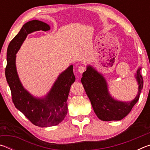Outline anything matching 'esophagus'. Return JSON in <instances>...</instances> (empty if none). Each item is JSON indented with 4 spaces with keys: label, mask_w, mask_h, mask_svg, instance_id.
<instances>
[{
    "label": "esophagus",
    "mask_w": 150,
    "mask_h": 150,
    "mask_svg": "<svg viewBox=\"0 0 150 150\" xmlns=\"http://www.w3.org/2000/svg\"><path fill=\"white\" fill-rule=\"evenodd\" d=\"M85 70H86V67H85L84 65H80L79 67H78V71H79V72L81 73H82L84 72Z\"/></svg>",
    "instance_id": "34e87169"
}]
</instances>
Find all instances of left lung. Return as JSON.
Masks as SVG:
<instances>
[{
  "label": "left lung",
  "mask_w": 150,
  "mask_h": 150,
  "mask_svg": "<svg viewBox=\"0 0 150 150\" xmlns=\"http://www.w3.org/2000/svg\"><path fill=\"white\" fill-rule=\"evenodd\" d=\"M140 68L137 71L136 79L139 85L138 95L131 102L114 100L108 92L106 82L102 75L88 66L83 73L81 83L87 93L97 117L103 121L120 120L131 111L138 102L143 88V78Z\"/></svg>",
  "instance_id": "8db88e82"
}]
</instances>
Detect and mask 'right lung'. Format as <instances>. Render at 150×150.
Returning a JSON list of instances; mask_svg holds the SVG:
<instances>
[{"mask_svg":"<svg viewBox=\"0 0 150 150\" xmlns=\"http://www.w3.org/2000/svg\"><path fill=\"white\" fill-rule=\"evenodd\" d=\"M50 29L49 25L37 20L23 25L8 45L5 68V75L11 88L14 105L33 124L42 127L57 125L67 115V98L71 86L75 81L73 65L59 76L46 97L38 99L22 87L16 72L15 60L16 54L28 34L38 30L46 32Z\"/></svg>","mask_w":150,"mask_h":150,"instance_id":"right-lung-1","label":"right lung"}]
</instances>
